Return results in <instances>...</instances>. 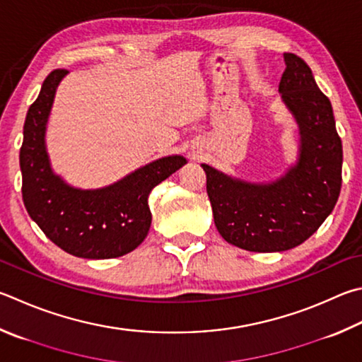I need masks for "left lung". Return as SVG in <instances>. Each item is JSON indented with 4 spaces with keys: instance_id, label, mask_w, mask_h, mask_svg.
<instances>
[{
    "instance_id": "left-lung-1",
    "label": "left lung",
    "mask_w": 362,
    "mask_h": 362,
    "mask_svg": "<svg viewBox=\"0 0 362 362\" xmlns=\"http://www.w3.org/2000/svg\"><path fill=\"white\" fill-rule=\"evenodd\" d=\"M284 57L286 69L279 91L300 136L294 166L271 183H250L202 164L221 238L256 253L300 245L332 212L341 187V141L331 101L302 58Z\"/></svg>"
}]
</instances>
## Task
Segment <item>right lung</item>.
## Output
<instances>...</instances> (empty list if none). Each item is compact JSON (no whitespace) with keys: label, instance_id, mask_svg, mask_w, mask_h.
<instances>
[{"label":"right lung","instance_id":"obj_1","mask_svg":"<svg viewBox=\"0 0 362 362\" xmlns=\"http://www.w3.org/2000/svg\"><path fill=\"white\" fill-rule=\"evenodd\" d=\"M66 74V69L52 71L26 114L21 148L23 204L31 220L66 253L87 259L118 258L147 238L152 223L150 192L187 160L164 156L98 189L68 185L52 170L45 147L55 91Z\"/></svg>","mask_w":362,"mask_h":362}]
</instances>
